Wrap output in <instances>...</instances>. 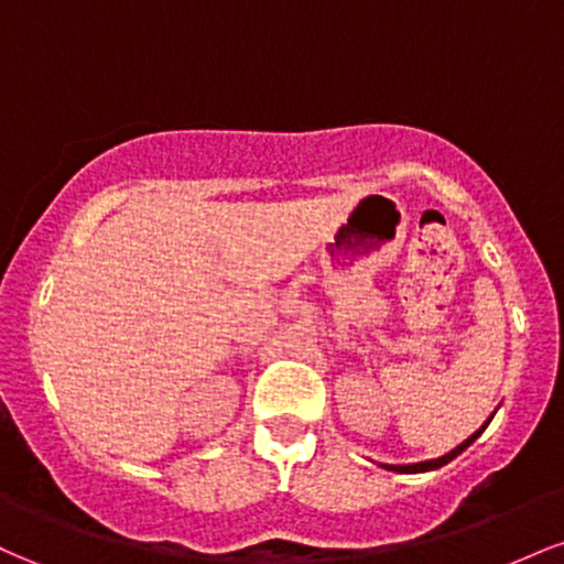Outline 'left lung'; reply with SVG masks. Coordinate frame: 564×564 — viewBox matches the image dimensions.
<instances>
[{"label": "left lung", "mask_w": 564, "mask_h": 564, "mask_svg": "<svg viewBox=\"0 0 564 564\" xmlns=\"http://www.w3.org/2000/svg\"><path fill=\"white\" fill-rule=\"evenodd\" d=\"M490 419H494V416H490ZM490 419H488V422H485V424L480 426V430L475 432V435L464 440V443L458 445V448H453L451 453H445V456H440V458H432V462H422V464H400V467H394V464H384V469H392V471H403V475H411V471H430V469H440V467H443V464L453 462V458H456L458 453H462V451H467L469 445L475 443V440L482 435V432H485V426L490 424Z\"/></svg>", "instance_id": "8db88e82"}]
</instances>
